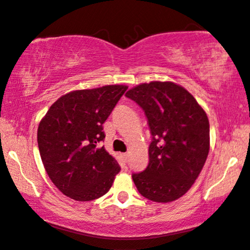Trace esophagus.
I'll list each match as a JSON object with an SVG mask.
<instances>
[{
    "label": "esophagus",
    "instance_id": "34e87169",
    "mask_svg": "<svg viewBox=\"0 0 250 250\" xmlns=\"http://www.w3.org/2000/svg\"><path fill=\"white\" fill-rule=\"evenodd\" d=\"M122 157H123V159H124L125 161H127V159H128V153H123V154H122Z\"/></svg>",
    "mask_w": 250,
    "mask_h": 250
}]
</instances>
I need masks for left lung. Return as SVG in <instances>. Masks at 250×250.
Segmentation results:
<instances>
[{
  "label": "left lung",
  "instance_id": "obj_1",
  "mask_svg": "<svg viewBox=\"0 0 250 250\" xmlns=\"http://www.w3.org/2000/svg\"><path fill=\"white\" fill-rule=\"evenodd\" d=\"M146 113L152 135L149 165L132 178L147 200L168 203L185 195L204 167L209 124L196 99L182 85L142 83L126 92Z\"/></svg>",
  "mask_w": 250,
  "mask_h": 250
}]
</instances>
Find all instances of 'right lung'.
<instances>
[{"label":"right lung","mask_w":250,"mask_h":250,"mask_svg":"<svg viewBox=\"0 0 250 250\" xmlns=\"http://www.w3.org/2000/svg\"><path fill=\"white\" fill-rule=\"evenodd\" d=\"M127 90L113 84L75 90L54 103L39 123L37 141L47 175L72 200L104 196L121 171L118 162L98 143L103 124Z\"/></svg>","instance_id":"obj_1"}]
</instances>
